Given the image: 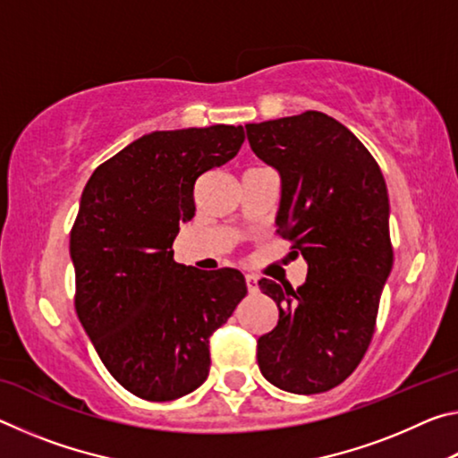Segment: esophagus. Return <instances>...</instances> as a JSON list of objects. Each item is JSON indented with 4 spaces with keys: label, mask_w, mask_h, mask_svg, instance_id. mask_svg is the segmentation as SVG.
Returning a JSON list of instances; mask_svg holds the SVG:
<instances>
[{
    "label": "esophagus",
    "mask_w": 458,
    "mask_h": 458,
    "mask_svg": "<svg viewBox=\"0 0 458 458\" xmlns=\"http://www.w3.org/2000/svg\"><path fill=\"white\" fill-rule=\"evenodd\" d=\"M244 281H246V289H248V293H250V294L259 293V278H257V276H254V275H246V276H244Z\"/></svg>",
    "instance_id": "esophagus-1"
}]
</instances>
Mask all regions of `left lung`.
I'll return each mask as SVG.
<instances>
[{
    "label": "left lung",
    "mask_w": 458,
    "mask_h": 458,
    "mask_svg": "<svg viewBox=\"0 0 458 458\" xmlns=\"http://www.w3.org/2000/svg\"><path fill=\"white\" fill-rule=\"evenodd\" d=\"M246 135L281 175L276 234L309 267L299 289L259 281L278 307L276 327L259 339V368L284 392H327L368 352L392 270L384 175L360 139L319 111L248 123Z\"/></svg>",
    "instance_id": "1"
}]
</instances>
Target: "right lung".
Returning <instances> with one entry per match:
<instances>
[{"label":"right lung","mask_w":458,"mask_h":458,"mask_svg":"<svg viewBox=\"0 0 458 458\" xmlns=\"http://www.w3.org/2000/svg\"><path fill=\"white\" fill-rule=\"evenodd\" d=\"M242 125L153 131L95 169L71 232L74 307L100 361L135 396L182 398L206 382L210 335L244 299L236 268L174 260L198 177L234 157Z\"/></svg>","instance_id":"1"}]
</instances>
